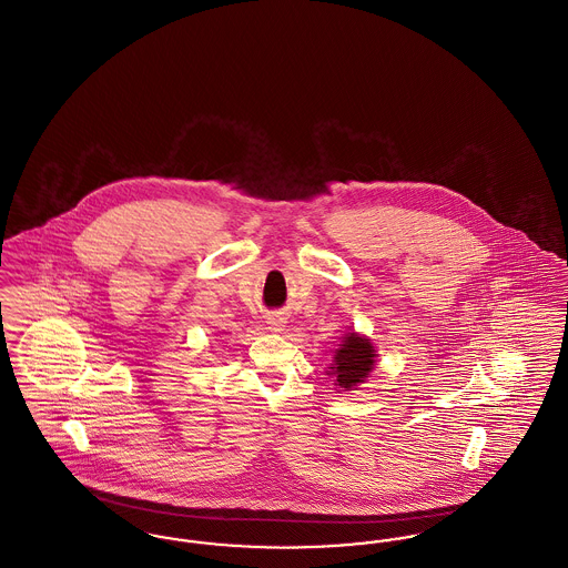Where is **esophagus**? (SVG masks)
Instances as JSON below:
<instances>
[{
	"mask_svg": "<svg viewBox=\"0 0 568 568\" xmlns=\"http://www.w3.org/2000/svg\"><path fill=\"white\" fill-rule=\"evenodd\" d=\"M266 324H268L271 332H281L287 322H285V317H283L281 313H272V315H268V322H266Z\"/></svg>",
	"mask_w": 568,
	"mask_h": 568,
	"instance_id": "obj_1",
	"label": "esophagus"
}]
</instances>
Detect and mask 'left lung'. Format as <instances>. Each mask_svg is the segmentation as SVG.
Masks as SVG:
<instances>
[{"label": "left lung", "mask_w": 568, "mask_h": 568, "mask_svg": "<svg viewBox=\"0 0 568 568\" xmlns=\"http://www.w3.org/2000/svg\"><path fill=\"white\" fill-rule=\"evenodd\" d=\"M375 366V349L368 343V338H362L357 334H347L343 345L334 355L332 375H336V383L345 389H353L355 385L364 383L368 373Z\"/></svg>", "instance_id": "obj_1"}]
</instances>
